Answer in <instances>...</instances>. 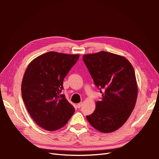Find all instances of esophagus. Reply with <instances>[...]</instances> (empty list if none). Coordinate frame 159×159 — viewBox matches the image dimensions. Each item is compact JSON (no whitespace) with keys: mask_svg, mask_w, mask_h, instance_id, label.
I'll list each match as a JSON object with an SVG mask.
<instances>
[{"mask_svg":"<svg viewBox=\"0 0 159 159\" xmlns=\"http://www.w3.org/2000/svg\"><path fill=\"white\" fill-rule=\"evenodd\" d=\"M83 105V103L82 102H80V103H79L78 105H77V107L78 108H80L81 107V105Z\"/></svg>","mask_w":159,"mask_h":159,"instance_id":"esophagus-1","label":"esophagus"}]
</instances>
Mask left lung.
<instances>
[{"label":"left lung","mask_w":159,"mask_h":159,"mask_svg":"<svg viewBox=\"0 0 159 159\" xmlns=\"http://www.w3.org/2000/svg\"><path fill=\"white\" fill-rule=\"evenodd\" d=\"M83 60L102 93L93 113L86 118L100 132L116 131L135 106L138 88L133 67L125 57L104 51L85 54Z\"/></svg>","instance_id":"left-lung-1"}]
</instances>
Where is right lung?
I'll return each instance as SVG.
<instances>
[{"label": "right lung", "mask_w": 159, "mask_h": 159, "mask_svg": "<svg viewBox=\"0 0 159 159\" xmlns=\"http://www.w3.org/2000/svg\"><path fill=\"white\" fill-rule=\"evenodd\" d=\"M79 57L49 52L34 59L25 71L21 85L23 102L34 121L47 131L63 127L75 112L61 92L64 79Z\"/></svg>", "instance_id": "add662e5"}]
</instances>
